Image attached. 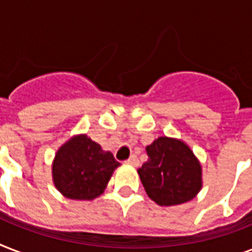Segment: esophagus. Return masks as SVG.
I'll use <instances>...</instances> for the list:
<instances>
[{
    "mask_svg": "<svg viewBox=\"0 0 252 252\" xmlns=\"http://www.w3.org/2000/svg\"><path fill=\"white\" fill-rule=\"evenodd\" d=\"M126 163H129V165H133V166H137L138 165V158L137 156H134V154H132L128 159L126 161Z\"/></svg>",
    "mask_w": 252,
    "mask_h": 252,
    "instance_id": "obj_1",
    "label": "esophagus"
}]
</instances>
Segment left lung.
Wrapping results in <instances>:
<instances>
[{
	"mask_svg": "<svg viewBox=\"0 0 252 252\" xmlns=\"http://www.w3.org/2000/svg\"><path fill=\"white\" fill-rule=\"evenodd\" d=\"M148 161L138 168L142 186L158 205L170 207L193 199L201 188V166L184 142L159 137L146 146Z\"/></svg>",
	"mask_w": 252,
	"mask_h": 252,
	"instance_id": "obj_1",
	"label": "left lung"
}]
</instances>
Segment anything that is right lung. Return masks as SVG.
<instances>
[{
  "label": "right lung",
  "instance_id": "1",
  "mask_svg": "<svg viewBox=\"0 0 252 252\" xmlns=\"http://www.w3.org/2000/svg\"><path fill=\"white\" fill-rule=\"evenodd\" d=\"M120 166L112 153L81 134L57 152L52 166L55 186L69 199L93 200L104 191L112 172Z\"/></svg>",
  "mask_w": 252,
  "mask_h": 252
}]
</instances>
